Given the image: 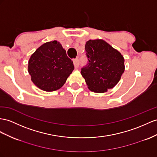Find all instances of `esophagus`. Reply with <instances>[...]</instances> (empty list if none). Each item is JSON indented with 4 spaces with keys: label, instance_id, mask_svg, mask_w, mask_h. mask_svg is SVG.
Segmentation results:
<instances>
[{
    "label": "esophagus",
    "instance_id": "esophagus-1",
    "mask_svg": "<svg viewBox=\"0 0 157 157\" xmlns=\"http://www.w3.org/2000/svg\"><path fill=\"white\" fill-rule=\"evenodd\" d=\"M73 62L75 67L78 68V67L79 66V60L78 59H75L73 60Z\"/></svg>",
    "mask_w": 157,
    "mask_h": 157
}]
</instances>
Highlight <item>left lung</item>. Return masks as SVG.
Wrapping results in <instances>:
<instances>
[{"mask_svg":"<svg viewBox=\"0 0 157 157\" xmlns=\"http://www.w3.org/2000/svg\"><path fill=\"white\" fill-rule=\"evenodd\" d=\"M85 50L87 63L81 74L90 90L104 93L113 88L124 71L123 56L102 40H89Z\"/></svg>","mask_w":157,"mask_h":157,"instance_id":"8db88e82","label":"left lung"}]
</instances>
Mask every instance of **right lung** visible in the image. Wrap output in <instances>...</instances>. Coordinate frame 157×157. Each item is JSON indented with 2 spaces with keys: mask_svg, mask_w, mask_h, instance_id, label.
Masks as SVG:
<instances>
[{
  "mask_svg": "<svg viewBox=\"0 0 157 157\" xmlns=\"http://www.w3.org/2000/svg\"><path fill=\"white\" fill-rule=\"evenodd\" d=\"M74 69L59 42L52 41L40 46L31 56L29 72L36 86L46 91L62 87Z\"/></svg>",
  "mask_w": 157,
  "mask_h": 157,
  "instance_id": "right-lung-1",
  "label": "right lung"
}]
</instances>
